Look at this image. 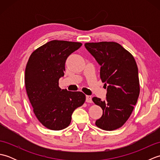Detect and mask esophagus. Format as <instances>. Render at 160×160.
<instances>
[{"label": "esophagus", "mask_w": 160, "mask_h": 160, "mask_svg": "<svg viewBox=\"0 0 160 160\" xmlns=\"http://www.w3.org/2000/svg\"><path fill=\"white\" fill-rule=\"evenodd\" d=\"M86 102L88 103H91L92 102V98L90 96H86Z\"/></svg>", "instance_id": "34e87169"}]
</instances>
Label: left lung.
Returning <instances> with one entry per match:
<instances>
[{
	"label": "left lung",
	"instance_id": "obj_1",
	"mask_svg": "<svg viewBox=\"0 0 160 160\" xmlns=\"http://www.w3.org/2000/svg\"><path fill=\"white\" fill-rule=\"evenodd\" d=\"M84 46L100 65L102 82L107 86L105 100L92 98L103 111L96 125L105 131L115 130L130 117L140 94L136 62L132 54L117 42H87Z\"/></svg>",
	"mask_w": 160,
	"mask_h": 160
}]
</instances>
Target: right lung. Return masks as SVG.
Listing matches in <instances>:
<instances>
[{"label": "right lung", "instance_id": "obj_1", "mask_svg": "<svg viewBox=\"0 0 160 160\" xmlns=\"http://www.w3.org/2000/svg\"><path fill=\"white\" fill-rule=\"evenodd\" d=\"M82 45L52 40L36 49L27 63L25 84L33 113L51 130L67 128L73 111L85 102L82 92L61 89L58 86L59 79L64 75L67 58Z\"/></svg>", "mask_w": 160, "mask_h": 160}]
</instances>
